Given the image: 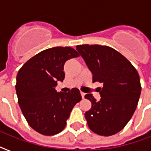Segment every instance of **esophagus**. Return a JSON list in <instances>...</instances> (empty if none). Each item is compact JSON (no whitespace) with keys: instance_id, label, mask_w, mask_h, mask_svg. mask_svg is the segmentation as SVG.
Here are the masks:
<instances>
[{"instance_id":"obj_1","label":"esophagus","mask_w":151,"mask_h":151,"mask_svg":"<svg viewBox=\"0 0 151 151\" xmlns=\"http://www.w3.org/2000/svg\"><path fill=\"white\" fill-rule=\"evenodd\" d=\"M81 97H82V99H84V98H85V93H84V92H81Z\"/></svg>"}]
</instances>
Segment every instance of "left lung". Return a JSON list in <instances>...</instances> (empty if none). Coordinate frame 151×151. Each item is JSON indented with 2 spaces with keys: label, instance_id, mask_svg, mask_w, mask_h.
I'll list each match as a JSON object with an SVG mask.
<instances>
[{
  "label": "left lung",
  "instance_id": "8db88e82",
  "mask_svg": "<svg viewBox=\"0 0 151 151\" xmlns=\"http://www.w3.org/2000/svg\"><path fill=\"white\" fill-rule=\"evenodd\" d=\"M92 73V81L103 84L101 99L85 96L92 107L85 117L93 132L110 136L124 129L136 109L141 93L140 79L133 65L109 46L81 45L76 47Z\"/></svg>",
  "mask_w": 151,
  "mask_h": 151
}]
</instances>
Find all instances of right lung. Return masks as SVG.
Here are the masks:
<instances>
[{
  "mask_svg": "<svg viewBox=\"0 0 151 151\" xmlns=\"http://www.w3.org/2000/svg\"><path fill=\"white\" fill-rule=\"evenodd\" d=\"M79 56L71 47H54L39 52L26 62L16 77L18 103L27 123L44 136H54L64 129L80 91L57 92V81L65 78L64 64Z\"/></svg>",
  "mask_w": 151,
  "mask_h": 151,
  "instance_id": "add662e5",
  "label": "right lung"
}]
</instances>
